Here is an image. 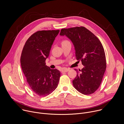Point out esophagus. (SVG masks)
I'll list each match as a JSON object with an SVG mask.
<instances>
[{"mask_svg": "<svg viewBox=\"0 0 124 124\" xmlns=\"http://www.w3.org/2000/svg\"><path fill=\"white\" fill-rule=\"evenodd\" d=\"M69 70V69H65L64 70H62V72H68Z\"/></svg>", "mask_w": 124, "mask_h": 124, "instance_id": "obj_1", "label": "esophagus"}]
</instances>
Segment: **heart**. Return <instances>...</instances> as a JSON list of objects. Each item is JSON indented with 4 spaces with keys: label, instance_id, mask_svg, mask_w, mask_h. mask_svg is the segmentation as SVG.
Segmentation results:
<instances>
[{
    "label": "heart",
    "instance_id": "obj_1",
    "mask_svg": "<svg viewBox=\"0 0 124 124\" xmlns=\"http://www.w3.org/2000/svg\"><path fill=\"white\" fill-rule=\"evenodd\" d=\"M68 42V41H67V40H63V41H62V44H64V43H67V42Z\"/></svg>",
    "mask_w": 124,
    "mask_h": 124
}]
</instances>
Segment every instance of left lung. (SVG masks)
<instances>
[{
    "label": "left lung",
    "instance_id": "1",
    "mask_svg": "<svg viewBox=\"0 0 124 124\" xmlns=\"http://www.w3.org/2000/svg\"><path fill=\"white\" fill-rule=\"evenodd\" d=\"M60 35L70 39L74 47L76 59L84 67L77 71L72 81L74 88L80 93L89 95L99 87L106 69L104 48L98 38L84 27L62 29Z\"/></svg>",
    "mask_w": 124,
    "mask_h": 124
}]
</instances>
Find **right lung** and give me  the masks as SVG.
I'll use <instances>...</instances> for the list:
<instances>
[{"instance_id":"obj_1","label":"right lung","mask_w":124,"mask_h":124,"mask_svg":"<svg viewBox=\"0 0 124 124\" xmlns=\"http://www.w3.org/2000/svg\"><path fill=\"white\" fill-rule=\"evenodd\" d=\"M59 30L40 31L27 40L23 47L20 63L27 83L37 95L45 96L57 88L60 72L46 65L54 41Z\"/></svg>"}]
</instances>
